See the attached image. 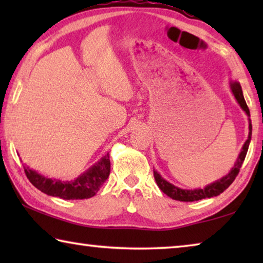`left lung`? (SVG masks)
Instances as JSON below:
<instances>
[{
  "label": "left lung",
  "mask_w": 263,
  "mask_h": 263,
  "mask_svg": "<svg viewBox=\"0 0 263 263\" xmlns=\"http://www.w3.org/2000/svg\"><path fill=\"white\" fill-rule=\"evenodd\" d=\"M230 86H231V90H232L233 95L235 97V100H237L239 105L241 106V109L249 117L251 115H249V109L246 104V101L243 99L242 89H241V86H240V83L237 81L231 82ZM248 121H249L248 139L245 141L241 152H240L237 161L234 163V167L231 169L228 175H225L224 177H221L220 180L213 182L211 184H208L205 188L203 189L186 190V189H181L179 186H175L174 184L169 183L168 181H166L163 177H161V175H160L159 173L154 169L153 171L154 179L159 188L171 198L176 199V201H181V202H194V201H199V199H203V198H211V197H215V196L220 195L222 191H225L231 184H232V182L235 180V177H237V175L239 174V171L240 168H241V164L243 162L245 158H246L248 146L252 138V122L249 118Z\"/></svg>",
  "instance_id": "obj_1"
}]
</instances>
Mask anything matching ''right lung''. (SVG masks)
<instances>
[{
    "label": "right lung",
    "mask_w": 263,
    "mask_h": 263,
    "mask_svg": "<svg viewBox=\"0 0 263 263\" xmlns=\"http://www.w3.org/2000/svg\"><path fill=\"white\" fill-rule=\"evenodd\" d=\"M29 181L44 194L62 199H84L95 196L110 175L109 153L74 181L52 180L24 167Z\"/></svg>",
    "instance_id": "add662e5"
}]
</instances>
